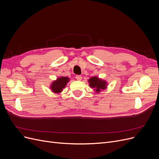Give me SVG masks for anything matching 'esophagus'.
<instances>
[{
  "label": "esophagus",
  "mask_w": 159,
  "mask_h": 159,
  "mask_svg": "<svg viewBox=\"0 0 159 159\" xmlns=\"http://www.w3.org/2000/svg\"><path fill=\"white\" fill-rule=\"evenodd\" d=\"M75 78H76L77 80H81V79H82V77H81V76L80 75H77L75 76Z\"/></svg>",
  "instance_id": "esophagus-1"
}]
</instances>
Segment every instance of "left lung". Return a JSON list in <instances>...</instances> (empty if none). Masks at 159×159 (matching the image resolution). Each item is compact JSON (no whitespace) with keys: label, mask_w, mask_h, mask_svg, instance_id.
I'll return each instance as SVG.
<instances>
[{"label":"left lung","mask_w":159,"mask_h":159,"mask_svg":"<svg viewBox=\"0 0 159 159\" xmlns=\"http://www.w3.org/2000/svg\"><path fill=\"white\" fill-rule=\"evenodd\" d=\"M89 83L91 88H95V91L99 92L101 89H104L106 88L107 83L105 81L100 80L98 77H93L89 80Z\"/></svg>","instance_id":"obj_1"}]
</instances>
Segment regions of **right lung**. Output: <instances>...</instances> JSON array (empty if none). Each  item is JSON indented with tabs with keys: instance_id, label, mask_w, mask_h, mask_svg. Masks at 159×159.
Segmentation results:
<instances>
[{
	"instance_id": "right-lung-1",
	"label": "right lung",
	"mask_w": 159,
	"mask_h": 159,
	"mask_svg": "<svg viewBox=\"0 0 159 159\" xmlns=\"http://www.w3.org/2000/svg\"><path fill=\"white\" fill-rule=\"evenodd\" d=\"M69 81V78L66 77H60L57 80L53 81L51 85V89L54 93H60L65 88L66 84Z\"/></svg>"
}]
</instances>
